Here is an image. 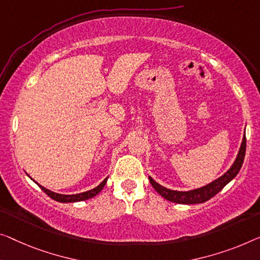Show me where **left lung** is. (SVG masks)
Segmentation results:
<instances>
[{
    "label": "left lung",
    "mask_w": 260,
    "mask_h": 260,
    "mask_svg": "<svg viewBox=\"0 0 260 260\" xmlns=\"http://www.w3.org/2000/svg\"><path fill=\"white\" fill-rule=\"evenodd\" d=\"M245 133V132H244ZM245 149H246V138L244 134L243 140L239 147L238 154L236 156L234 164L231 167L223 174L222 176H219L218 179L214 180L210 183L203 185L201 188L192 189V190L188 191H180V190H173V189H168L164 187V185L158 184L156 181H154L152 177H149L150 184L153 185V188L156 190L160 195L167 201L174 203L179 204H197V203H203L207 202L208 200H210L211 197H214L216 193H218L225 185L229 183L236 177V175L239 173L242 166L244 157H245Z\"/></svg>",
    "instance_id": "1"
}]
</instances>
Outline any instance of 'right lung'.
I'll list each match as a JSON object with an SVG mask.
<instances>
[{"mask_svg":"<svg viewBox=\"0 0 260 260\" xmlns=\"http://www.w3.org/2000/svg\"><path fill=\"white\" fill-rule=\"evenodd\" d=\"M29 176V175H28ZM31 179V177H30ZM107 179L108 177H106L105 180H104L102 183H100L99 185H96L95 188L91 189V190H87V191H84V192H80V193H75V195H64V193H58V192H55V191H51L49 190V189L44 188L43 185L38 184L36 181H34L35 183H36L38 187H40L42 190H43L46 195H48L49 197H51L52 200L57 201V202H60V203H75V202H81V201H86L88 199H92V197H94L98 195V193L103 190V188L105 187L106 182H107Z\"/></svg>","mask_w":260,"mask_h":260,"instance_id":"obj_1","label":"right lung"}]
</instances>
